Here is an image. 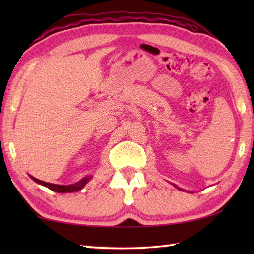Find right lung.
<instances>
[{
    "mask_svg": "<svg viewBox=\"0 0 254 254\" xmlns=\"http://www.w3.org/2000/svg\"><path fill=\"white\" fill-rule=\"evenodd\" d=\"M34 182L42 185V186H45L47 188L51 189V190L54 191H57V192H72V191H78L80 190L81 188H83L86 183L88 182L89 179H91V177L89 178H83L81 180H79V182H77L75 184H71V185H55V184H49V183H46V182H42V180H39L37 178L32 177V176H30Z\"/></svg>",
    "mask_w": 254,
    "mask_h": 254,
    "instance_id": "1",
    "label": "right lung"
}]
</instances>
